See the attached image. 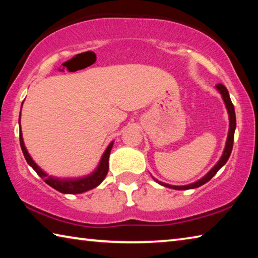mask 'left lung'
Listing matches in <instances>:
<instances>
[{"label": "left lung", "instance_id": "left-lung-1", "mask_svg": "<svg viewBox=\"0 0 258 258\" xmlns=\"http://www.w3.org/2000/svg\"><path fill=\"white\" fill-rule=\"evenodd\" d=\"M216 89L218 90V92L221 93L222 98H223V101L225 103V107L228 109V113H229V119H230V127H229V134H228V139H226V143H225V148H224V151H223V155L220 158V160L217 161V164L214 166V167L209 171L206 175L204 177L200 178L197 182H194L191 183V184H187V185H171V184H167V183H163L158 180H156L155 177H152L154 180L159 183L160 185H164L166 187H171V189H175V190H187V189H196V187H199L200 185L205 184V183H207L211 178L215 175V174L220 171L221 167H223L225 165L226 161H228L229 157L231 155V151H232V148H233V139H234V131H235V112H234V107L232 102H231V99H230V95L228 90H226V87L223 84H217L216 85Z\"/></svg>", "mask_w": 258, "mask_h": 258}]
</instances>
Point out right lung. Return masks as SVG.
Here are the masks:
<instances>
[{
    "mask_svg": "<svg viewBox=\"0 0 258 258\" xmlns=\"http://www.w3.org/2000/svg\"><path fill=\"white\" fill-rule=\"evenodd\" d=\"M20 113H21V111H20ZM19 126H20V117H19ZM19 140H20L21 150H23L25 159L28 163V165L43 178V180L45 181L46 184H49L51 187H53V189L61 192V194L75 195V194H82V192H86L91 189H94V187H97L100 183L104 180V177H106L107 173H108L109 156H110V151H111V148L113 145V141L109 143V146L107 147L106 151L103 152L101 160H100L98 167L94 169V172H92L86 176H83V177L60 178V177L47 175V174L44 171H42V169L37 166V164L32 159V157H30L27 149H26V147H25L23 133H21V126L19 130Z\"/></svg>",
    "mask_w": 258,
    "mask_h": 258,
    "instance_id": "obj_1",
    "label": "right lung"
}]
</instances>
